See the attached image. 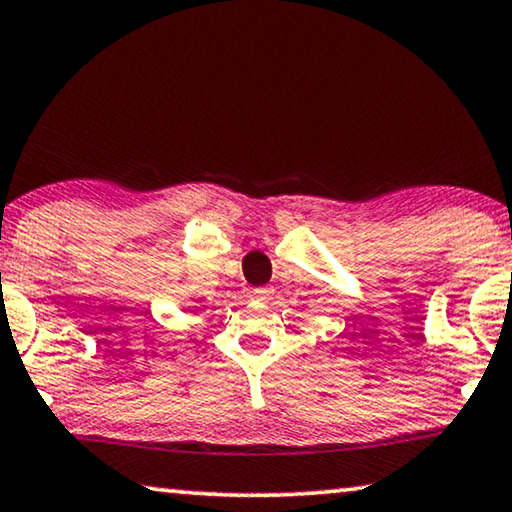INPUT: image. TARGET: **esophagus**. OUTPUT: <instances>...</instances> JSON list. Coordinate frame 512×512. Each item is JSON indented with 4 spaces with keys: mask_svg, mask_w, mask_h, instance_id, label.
Instances as JSON below:
<instances>
[{
    "mask_svg": "<svg viewBox=\"0 0 512 512\" xmlns=\"http://www.w3.org/2000/svg\"><path fill=\"white\" fill-rule=\"evenodd\" d=\"M254 297L258 302H267V300H272V290L270 288H254Z\"/></svg>",
    "mask_w": 512,
    "mask_h": 512,
    "instance_id": "1",
    "label": "esophagus"
}]
</instances>
